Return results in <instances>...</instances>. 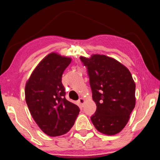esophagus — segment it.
Listing matches in <instances>:
<instances>
[{
    "instance_id": "obj_1",
    "label": "esophagus",
    "mask_w": 160,
    "mask_h": 160,
    "mask_svg": "<svg viewBox=\"0 0 160 160\" xmlns=\"http://www.w3.org/2000/svg\"><path fill=\"white\" fill-rule=\"evenodd\" d=\"M85 99H84L83 98H80L79 100H78V103H79L80 105H81V106H82V105L84 104V103H85Z\"/></svg>"
}]
</instances>
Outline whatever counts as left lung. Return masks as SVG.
<instances>
[{
    "mask_svg": "<svg viewBox=\"0 0 160 160\" xmlns=\"http://www.w3.org/2000/svg\"><path fill=\"white\" fill-rule=\"evenodd\" d=\"M80 60L88 68L92 99L97 105L92 122L103 134L118 133L135 106V84L131 72L117 60L105 55L80 56Z\"/></svg>",
    "mask_w": 160,
    "mask_h": 160,
    "instance_id": "left-lung-1",
    "label": "left lung"
}]
</instances>
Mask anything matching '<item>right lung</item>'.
<instances>
[{"label":"right lung","instance_id":"right-lung-1","mask_svg":"<svg viewBox=\"0 0 160 160\" xmlns=\"http://www.w3.org/2000/svg\"><path fill=\"white\" fill-rule=\"evenodd\" d=\"M71 58L51 52L32 71L25 85V101L32 118L51 137L66 134L80 112L76 104L65 98L61 78Z\"/></svg>","mask_w":160,"mask_h":160}]
</instances>
